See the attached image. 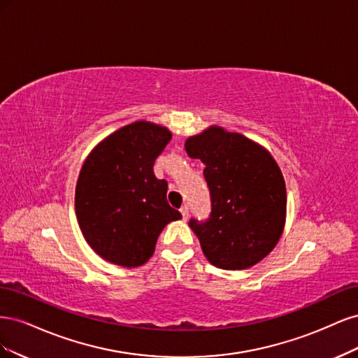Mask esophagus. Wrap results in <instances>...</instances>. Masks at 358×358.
Segmentation results:
<instances>
[{
    "label": "esophagus",
    "instance_id": "obj_1",
    "mask_svg": "<svg viewBox=\"0 0 358 358\" xmlns=\"http://www.w3.org/2000/svg\"><path fill=\"white\" fill-rule=\"evenodd\" d=\"M180 213H182V216H183V220H188V216H189V208H188V206L185 204V206H182V208H180Z\"/></svg>",
    "mask_w": 358,
    "mask_h": 358
}]
</instances>
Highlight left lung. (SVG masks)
I'll list each match as a JSON object with an SVG mask.
<instances>
[{
    "label": "left lung",
    "mask_w": 358,
    "mask_h": 358,
    "mask_svg": "<svg viewBox=\"0 0 358 358\" xmlns=\"http://www.w3.org/2000/svg\"><path fill=\"white\" fill-rule=\"evenodd\" d=\"M185 149L206 166L210 191L209 218L189 220L206 258L224 270L262 262L276 246L287 215L285 180L273 157L245 136L215 125L189 137Z\"/></svg>",
    "instance_id": "1"
}]
</instances>
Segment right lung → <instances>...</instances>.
I'll list each match as a JSON object with an SVG mask.
<instances>
[{
    "label": "right lung",
    "mask_w": 358,
    "mask_h": 358,
    "mask_svg": "<svg viewBox=\"0 0 358 358\" xmlns=\"http://www.w3.org/2000/svg\"><path fill=\"white\" fill-rule=\"evenodd\" d=\"M170 138L166 127L137 121L101 140L83 162L76 216L85 241L106 262L145 264L162 229L182 218L167 203V180L154 175Z\"/></svg>",
    "instance_id": "obj_1"
}]
</instances>
